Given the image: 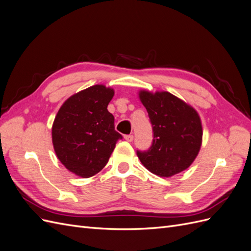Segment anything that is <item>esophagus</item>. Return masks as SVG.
<instances>
[{"mask_svg": "<svg viewBox=\"0 0 251 251\" xmlns=\"http://www.w3.org/2000/svg\"><path fill=\"white\" fill-rule=\"evenodd\" d=\"M125 139H126V141H128V142H132L133 139H134V136H133V135H126V136H125Z\"/></svg>", "mask_w": 251, "mask_h": 251, "instance_id": "obj_1", "label": "esophagus"}]
</instances>
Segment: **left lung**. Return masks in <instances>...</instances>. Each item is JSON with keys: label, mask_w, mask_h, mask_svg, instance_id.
I'll return each mask as SVG.
<instances>
[{"label": "left lung", "mask_w": 251, "mask_h": 251, "mask_svg": "<svg viewBox=\"0 0 251 251\" xmlns=\"http://www.w3.org/2000/svg\"><path fill=\"white\" fill-rule=\"evenodd\" d=\"M153 126L154 139L148 151H137L146 168L159 177H172L191 165L202 144L199 114L191 105L169 92L140 91Z\"/></svg>", "instance_id": "obj_1"}]
</instances>
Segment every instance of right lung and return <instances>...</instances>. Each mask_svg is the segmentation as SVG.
Returning a JSON list of instances; mask_svg holds the SVG:
<instances>
[{
  "instance_id": "1",
  "label": "right lung",
  "mask_w": 251,
  "mask_h": 251,
  "mask_svg": "<svg viewBox=\"0 0 251 251\" xmlns=\"http://www.w3.org/2000/svg\"><path fill=\"white\" fill-rule=\"evenodd\" d=\"M113 96V89L95 85L68 98L56 114L53 148L65 168L79 177L100 173L123 139L107 109Z\"/></svg>"
}]
</instances>
